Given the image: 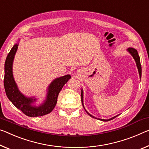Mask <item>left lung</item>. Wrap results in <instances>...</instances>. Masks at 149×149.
Returning a JSON list of instances; mask_svg holds the SVG:
<instances>
[{"instance_id":"left-lung-1","label":"left lung","mask_w":149,"mask_h":149,"mask_svg":"<svg viewBox=\"0 0 149 149\" xmlns=\"http://www.w3.org/2000/svg\"><path fill=\"white\" fill-rule=\"evenodd\" d=\"M127 50H128L129 52L131 54L132 56H133V58L134 59V60H135L136 63V66H137V68H138V70H139V75H140V77H141V74H142V73H141V72H142V69H141V62H140V57H139L137 51H136L135 49L133 48H128V49H127ZM81 103H82V105H83V106H84V103H83V91H82V90H81ZM87 113L89 115H90V116H91L92 117L95 118V117L92 116V115H91L90 114H89V113H88L87 112ZM117 116H118V115H117ZM117 116H115V117H113V118H111V119H100L101 120V121H110V120L113 119H114V118H115Z\"/></svg>"}]
</instances>
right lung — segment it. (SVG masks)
Segmentation results:
<instances>
[{
	"instance_id": "obj_1",
	"label": "right lung",
	"mask_w": 149,
	"mask_h": 149,
	"mask_svg": "<svg viewBox=\"0 0 149 149\" xmlns=\"http://www.w3.org/2000/svg\"><path fill=\"white\" fill-rule=\"evenodd\" d=\"M18 46V44L14 45L7 56L4 63V86L6 95L16 108L28 117H36L48 114L52 111L55 107L59 93L62 90L63 86L71 78V76L70 75H66L54 79L48 87L46 100L39 107L32 105V103L36 101V99L27 98L22 95L18 91L13 77V63Z\"/></svg>"
}]
</instances>
